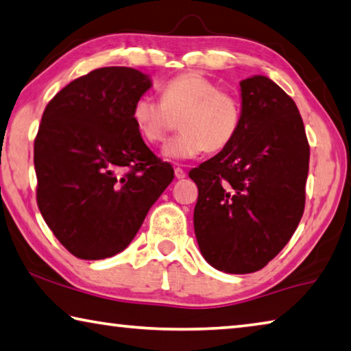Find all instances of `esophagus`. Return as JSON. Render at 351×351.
I'll list each match as a JSON object with an SVG mask.
<instances>
[{"label": "esophagus", "mask_w": 351, "mask_h": 351, "mask_svg": "<svg viewBox=\"0 0 351 351\" xmlns=\"http://www.w3.org/2000/svg\"><path fill=\"white\" fill-rule=\"evenodd\" d=\"M175 176L178 178V180H184V178H186V171H184L181 167H176L175 169Z\"/></svg>", "instance_id": "esophagus-1"}]
</instances>
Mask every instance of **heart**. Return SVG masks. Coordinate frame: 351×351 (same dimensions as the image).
Masks as SVG:
<instances>
[{
    "label": "heart",
    "instance_id": "obj_1",
    "mask_svg": "<svg viewBox=\"0 0 351 351\" xmlns=\"http://www.w3.org/2000/svg\"><path fill=\"white\" fill-rule=\"evenodd\" d=\"M181 133L165 144L162 154L186 161L206 150L221 152L241 127V102L201 73H184L161 86V100L141 96L132 108L133 125L148 144H159L180 117Z\"/></svg>",
    "mask_w": 351,
    "mask_h": 351
}]
</instances>
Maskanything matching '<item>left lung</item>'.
Returning a JSON list of instances; mask_svg holds the SVG:
<instances>
[{"mask_svg": "<svg viewBox=\"0 0 351 351\" xmlns=\"http://www.w3.org/2000/svg\"><path fill=\"white\" fill-rule=\"evenodd\" d=\"M240 86L239 134L189 173L198 186L193 226L199 251L229 274L265 268L289 241L304 215L310 165L294 100L265 75Z\"/></svg>", "mask_w": 351, "mask_h": 351, "instance_id": "1", "label": "left lung"}]
</instances>
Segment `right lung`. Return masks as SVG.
Wrapping results in <instances>:
<instances>
[{
    "label": "right lung",
    "mask_w": 351,
    "mask_h": 351,
    "mask_svg": "<svg viewBox=\"0 0 351 351\" xmlns=\"http://www.w3.org/2000/svg\"><path fill=\"white\" fill-rule=\"evenodd\" d=\"M152 80L141 71H91L46 105L34 165L37 204L46 224L82 260L123 251L147 212L173 181L133 125L132 108Z\"/></svg>",
    "instance_id": "obj_1"
}]
</instances>
